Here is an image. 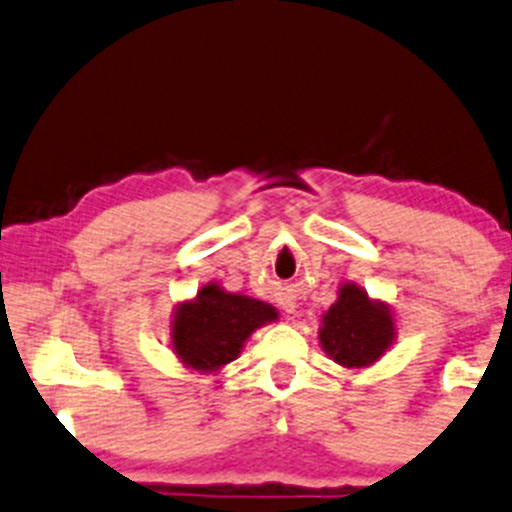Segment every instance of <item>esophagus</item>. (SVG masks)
I'll list each match as a JSON object with an SVG mask.
<instances>
[{
	"mask_svg": "<svg viewBox=\"0 0 512 512\" xmlns=\"http://www.w3.org/2000/svg\"><path fill=\"white\" fill-rule=\"evenodd\" d=\"M287 311H292V306H287Z\"/></svg>",
	"mask_w": 512,
	"mask_h": 512,
	"instance_id": "obj_1",
	"label": "esophagus"
}]
</instances>
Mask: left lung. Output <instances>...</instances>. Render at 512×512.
Returning <instances> with one entry per match:
<instances>
[{
	"mask_svg": "<svg viewBox=\"0 0 512 512\" xmlns=\"http://www.w3.org/2000/svg\"><path fill=\"white\" fill-rule=\"evenodd\" d=\"M395 338L397 326L390 306L370 299L355 282L341 284L338 299L321 316L319 343L341 368L360 370L378 363Z\"/></svg>",
	"mask_w": 512,
	"mask_h": 512,
	"instance_id": "1",
	"label": "left lung"
}]
</instances>
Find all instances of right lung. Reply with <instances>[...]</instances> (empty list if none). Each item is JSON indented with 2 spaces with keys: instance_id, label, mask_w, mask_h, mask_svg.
<instances>
[{
  "instance_id": "add662e5",
  "label": "right lung",
  "mask_w": 512,
  "mask_h": 512,
  "mask_svg": "<svg viewBox=\"0 0 512 512\" xmlns=\"http://www.w3.org/2000/svg\"><path fill=\"white\" fill-rule=\"evenodd\" d=\"M277 319L279 311L267 301L225 292L218 282H208L196 297L176 304L171 351L188 370L218 373L238 358L252 331Z\"/></svg>"
}]
</instances>
